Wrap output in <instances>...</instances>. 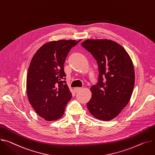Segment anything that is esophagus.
Listing matches in <instances>:
<instances>
[{
    "label": "esophagus",
    "instance_id": "obj_1",
    "mask_svg": "<svg viewBox=\"0 0 155 155\" xmlns=\"http://www.w3.org/2000/svg\"><path fill=\"white\" fill-rule=\"evenodd\" d=\"M80 90H81V88H80V87H76V88H74V91L76 93V92L80 91Z\"/></svg>",
    "mask_w": 155,
    "mask_h": 155
}]
</instances>
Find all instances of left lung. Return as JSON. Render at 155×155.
<instances>
[{
    "mask_svg": "<svg viewBox=\"0 0 155 155\" xmlns=\"http://www.w3.org/2000/svg\"><path fill=\"white\" fill-rule=\"evenodd\" d=\"M97 60L98 77L91 86L87 106L95 118L108 121L116 117L130 101L135 84V71L127 51L107 39L87 40L81 44Z\"/></svg>",
    "mask_w": 155,
    "mask_h": 155,
    "instance_id": "1",
    "label": "left lung"
}]
</instances>
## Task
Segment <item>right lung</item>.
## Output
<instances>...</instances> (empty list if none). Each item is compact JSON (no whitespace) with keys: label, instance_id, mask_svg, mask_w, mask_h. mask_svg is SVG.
Listing matches in <instances>:
<instances>
[{"label":"right lung","instance_id":"obj_1","mask_svg":"<svg viewBox=\"0 0 155 155\" xmlns=\"http://www.w3.org/2000/svg\"><path fill=\"white\" fill-rule=\"evenodd\" d=\"M78 42L61 40L46 43L31 60L27 77L28 98L37 114L47 121L62 117L71 98L64 66L70 50Z\"/></svg>","mask_w":155,"mask_h":155}]
</instances>
